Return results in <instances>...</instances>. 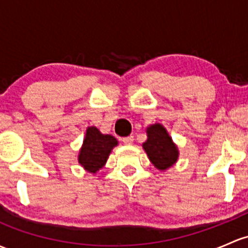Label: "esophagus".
Here are the masks:
<instances>
[{
    "mask_svg": "<svg viewBox=\"0 0 248 248\" xmlns=\"http://www.w3.org/2000/svg\"><path fill=\"white\" fill-rule=\"evenodd\" d=\"M133 140H134V138H133L132 135H129V137L124 138V139H122V141H124V144H126V145H131V144H133Z\"/></svg>",
    "mask_w": 248,
    "mask_h": 248,
    "instance_id": "obj_1",
    "label": "esophagus"
}]
</instances>
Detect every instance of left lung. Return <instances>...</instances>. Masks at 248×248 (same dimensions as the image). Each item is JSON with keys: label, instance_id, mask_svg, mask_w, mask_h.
<instances>
[{"label": "left lung", "instance_id": "8db88e82", "mask_svg": "<svg viewBox=\"0 0 248 248\" xmlns=\"http://www.w3.org/2000/svg\"><path fill=\"white\" fill-rule=\"evenodd\" d=\"M146 132L147 140L142 144V147L151 163L161 171L171 168L178 159L179 152L165 127L160 124H151Z\"/></svg>", "mask_w": 248, "mask_h": 248}]
</instances>
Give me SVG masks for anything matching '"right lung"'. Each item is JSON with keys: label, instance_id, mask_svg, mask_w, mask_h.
Instances as JSON below:
<instances>
[{"label": "right lung", "instance_id": "1", "mask_svg": "<svg viewBox=\"0 0 248 248\" xmlns=\"http://www.w3.org/2000/svg\"><path fill=\"white\" fill-rule=\"evenodd\" d=\"M117 145L113 135L102 134L96 127H88L82 148L78 155V163L88 172L96 173L102 169L111 150Z\"/></svg>", "mask_w": 248, "mask_h": 248}]
</instances>
